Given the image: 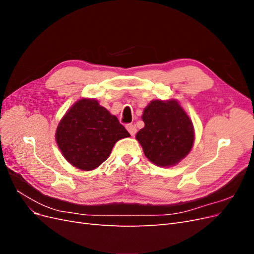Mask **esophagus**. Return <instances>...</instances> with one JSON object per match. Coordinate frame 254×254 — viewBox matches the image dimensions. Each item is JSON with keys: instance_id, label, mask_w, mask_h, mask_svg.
<instances>
[{"instance_id": "obj_1", "label": "esophagus", "mask_w": 254, "mask_h": 254, "mask_svg": "<svg viewBox=\"0 0 254 254\" xmlns=\"http://www.w3.org/2000/svg\"><path fill=\"white\" fill-rule=\"evenodd\" d=\"M126 129L128 130V132L131 134V135H134L136 133V128L133 124H128L126 125Z\"/></svg>"}]
</instances>
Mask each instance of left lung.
I'll return each mask as SVG.
<instances>
[{
	"instance_id": "obj_1",
	"label": "left lung",
	"mask_w": 254,
	"mask_h": 254,
	"mask_svg": "<svg viewBox=\"0 0 254 254\" xmlns=\"http://www.w3.org/2000/svg\"><path fill=\"white\" fill-rule=\"evenodd\" d=\"M145 126L136 133L146 158L158 166L178 163L194 143L191 121L175 102L152 101L142 115Z\"/></svg>"
}]
</instances>
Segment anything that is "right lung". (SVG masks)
<instances>
[{"label": "right lung", "mask_w": 254, "mask_h": 254, "mask_svg": "<svg viewBox=\"0 0 254 254\" xmlns=\"http://www.w3.org/2000/svg\"><path fill=\"white\" fill-rule=\"evenodd\" d=\"M130 136L118 118L94 99L73 105L56 130V141L64 158L82 171L94 170L110 156L114 144Z\"/></svg>", "instance_id": "add662e5"}]
</instances>
